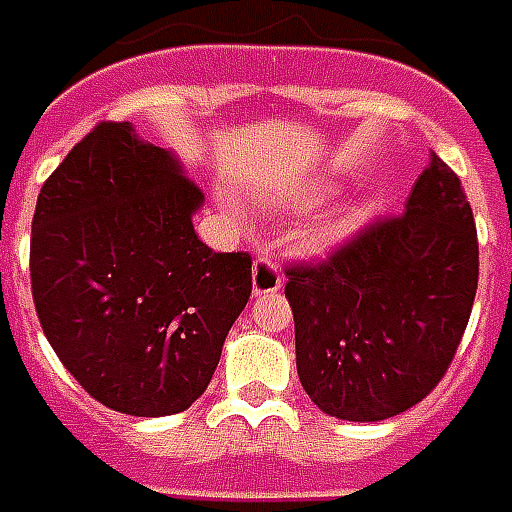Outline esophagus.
Wrapping results in <instances>:
<instances>
[{"label": "esophagus", "mask_w": 512, "mask_h": 512, "mask_svg": "<svg viewBox=\"0 0 512 512\" xmlns=\"http://www.w3.org/2000/svg\"><path fill=\"white\" fill-rule=\"evenodd\" d=\"M284 286V275H281V267L273 262V259H264L259 256L253 262V295H275L278 289Z\"/></svg>", "instance_id": "esophagus-1"}]
</instances>
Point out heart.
Masks as SVG:
<instances>
[{
	"label": "heart",
	"mask_w": 512,
	"mask_h": 512,
	"mask_svg": "<svg viewBox=\"0 0 512 512\" xmlns=\"http://www.w3.org/2000/svg\"><path fill=\"white\" fill-rule=\"evenodd\" d=\"M336 195V187L331 181H297L292 187L270 192L267 195V209L270 212H284V215H308L320 209ZM366 220V209H350L347 215L331 228L333 237H347Z\"/></svg>",
	"instance_id": "obj_1"
}]
</instances>
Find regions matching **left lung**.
Listing matches in <instances>:
<instances>
[{
  "instance_id": "left-lung-1",
  "label": "left lung",
  "mask_w": 512,
  "mask_h": 512,
  "mask_svg": "<svg viewBox=\"0 0 512 512\" xmlns=\"http://www.w3.org/2000/svg\"><path fill=\"white\" fill-rule=\"evenodd\" d=\"M477 275L466 192L430 154L402 215L369 223L325 262L286 267L311 402L347 422H383L422 402L455 358Z\"/></svg>"
}]
</instances>
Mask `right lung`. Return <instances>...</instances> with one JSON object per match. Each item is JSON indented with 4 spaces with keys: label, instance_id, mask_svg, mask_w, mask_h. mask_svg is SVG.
Instances as JSON below:
<instances>
[{
    "label": "right lung",
    "instance_id": "right-lung-1",
    "mask_svg": "<svg viewBox=\"0 0 512 512\" xmlns=\"http://www.w3.org/2000/svg\"><path fill=\"white\" fill-rule=\"evenodd\" d=\"M179 159L99 123L46 179L32 217V300L57 358L129 416L187 411L248 303L250 256L215 253Z\"/></svg>",
    "mask_w": 512,
    "mask_h": 512
}]
</instances>
